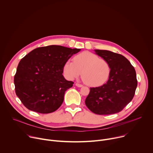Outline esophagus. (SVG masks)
<instances>
[{"instance_id": "1", "label": "esophagus", "mask_w": 153, "mask_h": 153, "mask_svg": "<svg viewBox=\"0 0 153 153\" xmlns=\"http://www.w3.org/2000/svg\"><path fill=\"white\" fill-rule=\"evenodd\" d=\"M76 86H77V87H79V88H80V87H82V86H83L82 85L79 84V83H76Z\"/></svg>"}]
</instances>
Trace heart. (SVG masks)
Segmentation results:
<instances>
[{
  "mask_svg": "<svg viewBox=\"0 0 153 153\" xmlns=\"http://www.w3.org/2000/svg\"><path fill=\"white\" fill-rule=\"evenodd\" d=\"M74 62L68 60L63 65L65 76L70 80L77 78L82 73L84 82L90 86L103 84L109 78L110 65L103 59L90 52H83L73 59Z\"/></svg>",
  "mask_w": 153,
  "mask_h": 153,
  "instance_id": "1",
  "label": "heart"
}]
</instances>
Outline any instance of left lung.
<instances>
[{"label":"left lung","mask_w":153,"mask_h":153,"mask_svg":"<svg viewBox=\"0 0 153 153\" xmlns=\"http://www.w3.org/2000/svg\"><path fill=\"white\" fill-rule=\"evenodd\" d=\"M95 53L106 60L111 72L107 82L90 88L85 104L97 114H112L121 111L132 100L137 86L134 68L123 56L108 50H94Z\"/></svg>","instance_id":"8db88e82"}]
</instances>
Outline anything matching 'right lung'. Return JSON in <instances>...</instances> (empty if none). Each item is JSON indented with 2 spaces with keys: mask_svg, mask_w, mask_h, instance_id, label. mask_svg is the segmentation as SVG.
Returning <instances> with one entry per match:
<instances>
[{
  "mask_svg": "<svg viewBox=\"0 0 153 153\" xmlns=\"http://www.w3.org/2000/svg\"><path fill=\"white\" fill-rule=\"evenodd\" d=\"M80 50L50 45L37 48L21 59L14 83L16 95L26 108L42 114L57 110L74 83L63 77V65Z\"/></svg>",
  "mask_w": 153,
  "mask_h": 153,
  "instance_id": "obj_1",
  "label": "right lung"
}]
</instances>
